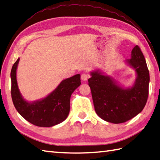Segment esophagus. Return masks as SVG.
I'll list each match as a JSON object with an SVG mask.
<instances>
[{
	"label": "esophagus",
	"instance_id": "esophagus-1",
	"mask_svg": "<svg viewBox=\"0 0 160 160\" xmlns=\"http://www.w3.org/2000/svg\"><path fill=\"white\" fill-rule=\"evenodd\" d=\"M89 78V74L87 73H83L82 75H81V79L84 81L87 80Z\"/></svg>",
	"mask_w": 160,
	"mask_h": 160
}]
</instances>
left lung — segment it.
Returning a JSON list of instances; mask_svg holds the SVG:
<instances>
[{"label": "left lung", "mask_w": 160, "mask_h": 160, "mask_svg": "<svg viewBox=\"0 0 160 160\" xmlns=\"http://www.w3.org/2000/svg\"><path fill=\"white\" fill-rule=\"evenodd\" d=\"M128 62L137 73L131 89H123L109 77L98 71L91 73L88 80L95 111L102 120L113 124L126 122L143 110L148 96L149 71L144 56L138 45L131 52Z\"/></svg>", "instance_id": "obj_1"}]
</instances>
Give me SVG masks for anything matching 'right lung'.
<instances>
[{
    "mask_svg": "<svg viewBox=\"0 0 160 160\" xmlns=\"http://www.w3.org/2000/svg\"><path fill=\"white\" fill-rule=\"evenodd\" d=\"M17 60L12 68L11 94L13 105L22 118L37 127H50L60 124L70 111L71 94L80 85V75L64 80L53 92L44 99L29 103L22 98L16 82Z\"/></svg>",
    "mask_w": 160,
    "mask_h": 160,
    "instance_id": "add662e5",
    "label": "right lung"
}]
</instances>
